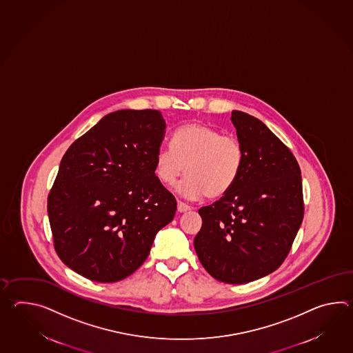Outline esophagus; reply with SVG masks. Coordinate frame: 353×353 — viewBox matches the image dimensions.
Wrapping results in <instances>:
<instances>
[{
	"label": "esophagus",
	"mask_w": 353,
	"mask_h": 353,
	"mask_svg": "<svg viewBox=\"0 0 353 353\" xmlns=\"http://www.w3.org/2000/svg\"><path fill=\"white\" fill-rule=\"evenodd\" d=\"M190 210H191V208H190L188 205L183 204V203H181V201H179V203H177V212H190Z\"/></svg>",
	"instance_id": "obj_1"
}]
</instances>
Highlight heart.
<instances>
[{
    "mask_svg": "<svg viewBox=\"0 0 353 353\" xmlns=\"http://www.w3.org/2000/svg\"><path fill=\"white\" fill-rule=\"evenodd\" d=\"M244 150L234 135H224L203 123L181 126L173 134L172 145L162 144L154 156V173L163 185L177 186L181 196L197 200L220 197L234 186L242 170Z\"/></svg>",
    "mask_w": 353,
    "mask_h": 353,
    "instance_id": "heart-1",
    "label": "heart"
}]
</instances>
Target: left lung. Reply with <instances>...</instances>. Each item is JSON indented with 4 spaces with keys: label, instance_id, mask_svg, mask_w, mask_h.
Wrapping results in <instances>:
<instances>
[{
    "label": "left lung",
    "instance_id": "1",
    "mask_svg": "<svg viewBox=\"0 0 353 353\" xmlns=\"http://www.w3.org/2000/svg\"><path fill=\"white\" fill-rule=\"evenodd\" d=\"M244 161L234 186L199 210L196 254L214 279L247 283L281 266L304 216L295 157L261 120L232 111Z\"/></svg>",
    "mask_w": 353,
    "mask_h": 353
}]
</instances>
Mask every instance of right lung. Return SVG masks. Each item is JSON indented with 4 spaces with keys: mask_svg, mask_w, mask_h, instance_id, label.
<instances>
[{
    "mask_svg": "<svg viewBox=\"0 0 353 353\" xmlns=\"http://www.w3.org/2000/svg\"><path fill=\"white\" fill-rule=\"evenodd\" d=\"M165 121L158 110L108 114L63 156L48 196L55 251L88 280L117 282L148 257L176 200L154 173Z\"/></svg>",
    "mask_w": 353,
    "mask_h": 353,
    "instance_id": "right-lung-1",
    "label": "right lung"
}]
</instances>
